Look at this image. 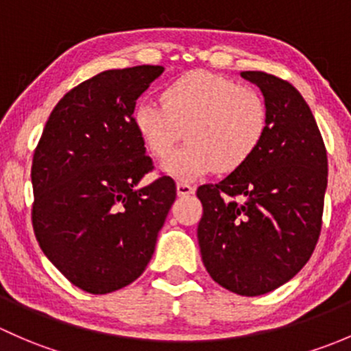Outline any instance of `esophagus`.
Segmentation results:
<instances>
[{
	"label": "esophagus",
	"instance_id": "esophagus-1",
	"mask_svg": "<svg viewBox=\"0 0 351 351\" xmlns=\"http://www.w3.org/2000/svg\"><path fill=\"white\" fill-rule=\"evenodd\" d=\"M196 187L191 186L187 182H177V194L179 196H189V194H194Z\"/></svg>",
	"mask_w": 351,
	"mask_h": 351
}]
</instances>
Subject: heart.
Returning <instances> with one entry per match:
<instances>
[{
  "instance_id": "heart-1",
  "label": "heart",
  "mask_w": 351,
  "mask_h": 351,
  "mask_svg": "<svg viewBox=\"0 0 351 351\" xmlns=\"http://www.w3.org/2000/svg\"><path fill=\"white\" fill-rule=\"evenodd\" d=\"M133 125L145 149L164 158L184 134L188 143L165 158L162 171L180 180L243 167L262 145L269 108L255 89L208 71H191L162 93V104L143 101Z\"/></svg>"
}]
</instances>
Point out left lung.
Here are the masks:
<instances>
[{
    "label": "left lung",
    "instance_id": "left-lung-1",
    "mask_svg": "<svg viewBox=\"0 0 351 351\" xmlns=\"http://www.w3.org/2000/svg\"><path fill=\"white\" fill-rule=\"evenodd\" d=\"M241 77L260 88L269 128L247 164L197 189L202 263L215 282L262 295L291 280L313 255L323 223L328 157L301 93L260 71Z\"/></svg>",
    "mask_w": 351,
    "mask_h": 351
}]
</instances>
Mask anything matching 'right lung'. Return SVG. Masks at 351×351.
I'll list each match as a JSON object with an SVG mask.
<instances>
[{"label": "right lung", "instance_id": "obj_1", "mask_svg": "<svg viewBox=\"0 0 351 351\" xmlns=\"http://www.w3.org/2000/svg\"><path fill=\"white\" fill-rule=\"evenodd\" d=\"M162 66L104 71L57 103L32 162V225L47 258L75 287L108 294L138 279L176 199L133 125Z\"/></svg>", "mask_w": 351, "mask_h": 351}]
</instances>
